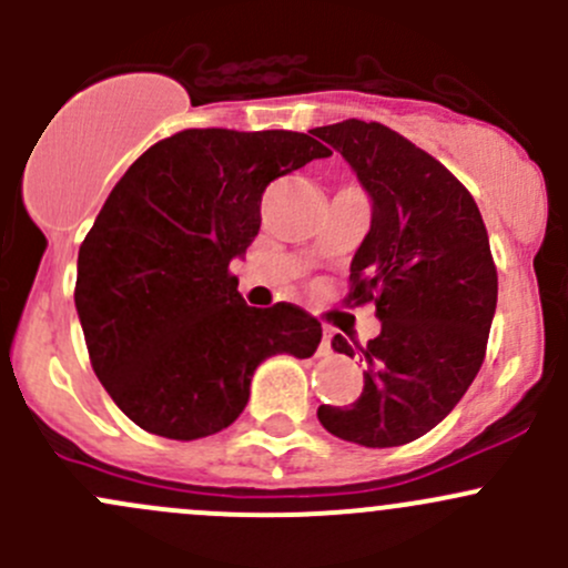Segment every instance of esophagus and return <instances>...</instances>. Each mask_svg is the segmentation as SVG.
<instances>
[{
  "mask_svg": "<svg viewBox=\"0 0 568 568\" xmlns=\"http://www.w3.org/2000/svg\"><path fill=\"white\" fill-rule=\"evenodd\" d=\"M332 348V332L324 329V337H321V352H329Z\"/></svg>",
  "mask_w": 568,
  "mask_h": 568,
  "instance_id": "34e87169",
  "label": "esophagus"
}]
</instances>
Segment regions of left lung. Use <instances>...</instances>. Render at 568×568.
Wrapping results in <instances>:
<instances>
[{
    "label": "left lung",
    "mask_w": 568,
    "mask_h": 568,
    "mask_svg": "<svg viewBox=\"0 0 568 568\" xmlns=\"http://www.w3.org/2000/svg\"><path fill=\"white\" fill-rule=\"evenodd\" d=\"M311 134L352 164L374 200L343 302H371L382 321L368 346L335 335V352L357 348L368 368L359 398L318 406V420L346 443L395 448L432 432L480 371L497 307L489 236L467 186L398 131L352 118Z\"/></svg>",
    "instance_id": "left-lung-1"
}]
</instances>
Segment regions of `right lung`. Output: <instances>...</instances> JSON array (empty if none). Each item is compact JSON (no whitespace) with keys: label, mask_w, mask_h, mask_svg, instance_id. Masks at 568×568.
Returning a JSON list of instances; mask_svg holds the SVG:
<instances>
[{"label":"right lung","mask_w":568,"mask_h":568,"mask_svg":"<svg viewBox=\"0 0 568 568\" xmlns=\"http://www.w3.org/2000/svg\"><path fill=\"white\" fill-rule=\"evenodd\" d=\"M329 153L300 131L186 129L114 183L79 247L73 300L90 365L129 420L209 437L242 415L263 359L316 352L318 318L250 307L231 261L261 231L268 183Z\"/></svg>","instance_id":"1"}]
</instances>
